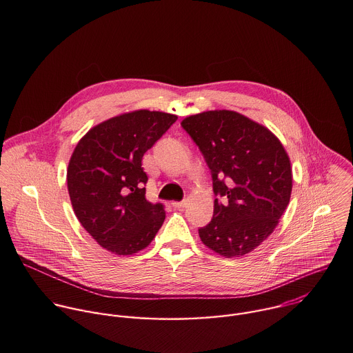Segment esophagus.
<instances>
[{
  "instance_id": "obj_1",
  "label": "esophagus",
  "mask_w": 353,
  "mask_h": 353,
  "mask_svg": "<svg viewBox=\"0 0 353 353\" xmlns=\"http://www.w3.org/2000/svg\"><path fill=\"white\" fill-rule=\"evenodd\" d=\"M187 203H188V199H183V201H173L172 203V205L174 207V208H184L185 205H187Z\"/></svg>"
}]
</instances>
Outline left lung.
<instances>
[{"mask_svg": "<svg viewBox=\"0 0 353 353\" xmlns=\"http://www.w3.org/2000/svg\"><path fill=\"white\" fill-rule=\"evenodd\" d=\"M181 127L212 174V221L198 229L208 248L232 259L248 254L276 228L292 192L290 161L264 125L232 110L185 117Z\"/></svg>", "mask_w": 353, "mask_h": 353, "instance_id": "obj_1", "label": "left lung"}]
</instances>
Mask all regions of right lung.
Here are the masks:
<instances>
[{
  "label": "right lung",
  "instance_id": "1",
  "mask_svg": "<svg viewBox=\"0 0 353 353\" xmlns=\"http://www.w3.org/2000/svg\"><path fill=\"white\" fill-rule=\"evenodd\" d=\"M177 116L135 110L90 128L75 146L67 170L74 212L108 251L131 256L154 240L165 221L162 204L145 198L142 157Z\"/></svg>",
  "mask_w": 353,
  "mask_h": 353
}]
</instances>
